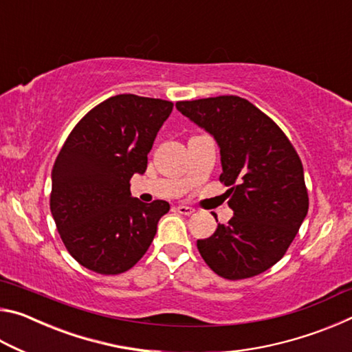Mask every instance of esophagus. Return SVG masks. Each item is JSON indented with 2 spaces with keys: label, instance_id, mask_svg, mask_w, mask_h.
I'll list each match as a JSON object with an SVG mask.
<instances>
[{
  "label": "esophagus",
  "instance_id": "34e87169",
  "mask_svg": "<svg viewBox=\"0 0 352 352\" xmlns=\"http://www.w3.org/2000/svg\"><path fill=\"white\" fill-rule=\"evenodd\" d=\"M177 212H180V214H183V216H190V214H192L195 210L194 208H190V206H186V205H178L177 208Z\"/></svg>",
  "mask_w": 352,
  "mask_h": 352
}]
</instances>
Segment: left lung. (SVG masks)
Masks as SVG:
<instances>
[{
    "instance_id": "8db88e82",
    "label": "left lung",
    "mask_w": 352,
    "mask_h": 352,
    "mask_svg": "<svg viewBox=\"0 0 352 352\" xmlns=\"http://www.w3.org/2000/svg\"><path fill=\"white\" fill-rule=\"evenodd\" d=\"M182 115L220 146L234 216L197 248L208 267L231 281L269 270L287 252L309 210L302 163L278 124L239 96L178 100ZM217 220V217H216Z\"/></svg>"
}]
</instances>
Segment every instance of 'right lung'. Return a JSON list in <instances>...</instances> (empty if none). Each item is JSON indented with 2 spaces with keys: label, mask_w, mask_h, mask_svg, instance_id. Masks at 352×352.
Wrapping results in <instances>:
<instances>
[{
  "label": "right lung",
  "mask_w": 352,
  "mask_h": 352,
  "mask_svg": "<svg viewBox=\"0 0 352 352\" xmlns=\"http://www.w3.org/2000/svg\"><path fill=\"white\" fill-rule=\"evenodd\" d=\"M170 100L118 94L71 130L52 168L50 208L68 253L85 269L119 275L132 269L169 211L164 200L142 204L130 178L144 174Z\"/></svg>",
  "instance_id": "right-lung-1"
}]
</instances>
